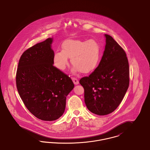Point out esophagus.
<instances>
[{"label": "esophagus", "mask_w": 150, "mask_h": 150, "mask_svg": "<svg viewBox=\"0 0 150 150\" xmlns=\"http://www.w3.org/2000/svg\"><path fill=\"white\" fill-rule=\"evenodd\" d=\"M72 81H73L74 84H75V85L78 84L79 80L75 78H72Z\"/></svg>", "instance_id": "esophagus-1"}]
</instances>
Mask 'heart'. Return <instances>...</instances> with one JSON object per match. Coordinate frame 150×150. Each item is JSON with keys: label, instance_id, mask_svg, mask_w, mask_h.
<instances>
[{"label": "heart", "instance_id": "heart-1", "mask_svg": "<svg viewBox=\"0 0 150 150\" xmlns=\"http://www.w3.org/2000/svg\"><path fill=\"white\" fill-rule=\"evenodd\" d=\"M61 48L62 50H56L53 57L54 64L59 70L65 69L69 64L68 57H70L74 65V71L79 70L84 74L92 71L99 63L100 48L93 39L87 41L67 39L62 43Z\"/></svg>", "mask_w": 150, "mask_h": 150}]
</instances>
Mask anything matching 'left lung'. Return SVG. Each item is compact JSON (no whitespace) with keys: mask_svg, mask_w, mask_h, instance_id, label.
I'll use <instances>...</instances> for the list:
<instances>
[{"mask_svg":"<svg viewBox=\"0 0 150 150\" xmlns=\"http://www.w3.org/2000/svg\"><path fill=\"white\" fill-rule=\"evenodd\" d=\"M106 45L98 67L79 81L84 89V101L93 114L106 115L118 107L129 84L125 52L112 36L105 34Z\"/></svg>","mask_w":150,"mask_h":150,"instance_id":"left-lung-1","label":"left lung"}]
</instances>
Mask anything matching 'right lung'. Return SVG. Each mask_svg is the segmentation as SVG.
Masks as SVG:
<instances>
[{
    "label": "right lung",
    "mask_w": 150,
    "mask_h": 150,
    "mask_svg": "<svg viewBox=\"0 0 150 150\" xmlns=\"http://www.w3.org/2000/svg\"><path fill=\"white\" fill-rule=\"evenodd\" d=\"M52 38L25 50L19 60L16 81L24 105L36 117L53 121L64 112L66 97L74 87L71 78L53 66Z\"/></svg>",
    "instance_id": "1"
}]
</instances>
